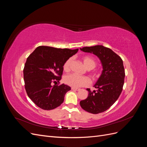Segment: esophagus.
Returning <instances> with one entry per match:
<instances>
[{
	"mask_svg": "<svg viewBox=\"0 0 147 147\" xmlns=\"http://www.w3.org/2000/svg\"><path fill=\"white\" fill-rule=\"evenodd\" d=\"M72 90H74V91H78V90H80V88H73V87H72Z\"/></svg>",
	"mask_w": 147,
	"mask_h": 147,
	"instance_id": "1",
	"label": "esophagus"
}]
</instances>
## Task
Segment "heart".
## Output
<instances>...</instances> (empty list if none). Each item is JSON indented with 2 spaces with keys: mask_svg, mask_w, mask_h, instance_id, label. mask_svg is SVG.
<instances>
[{
  "mask_svg": "<svg viewBox=\"0 0 147 147\" xmlns=\"http://www.w3.org/2000/svg\"><path fill=\"white\" fill-rule=\"evenodd\" d=\"M83 63L88 69H92L94 68L96 65V61L94 58L89 56H85L83 57ZM72 62V58L67 59L63 65V69L67 72L70 69V64ZM93 76H97V72L92 73ZM64 81L65 84L72 86L73 88H78L82 86H85L90 83V80L87 77L80 76L75 74H68L65 76Z\"/></svg>",
  "mask_w": 147,
  "mask_h": 147,
  "instance_id": "heart-1",
  "label": "heart"
}]
</instances>
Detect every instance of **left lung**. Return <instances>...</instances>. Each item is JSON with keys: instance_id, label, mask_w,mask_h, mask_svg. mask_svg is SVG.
I'll return each mask as SVG.
<instances>
[{"instance_id": "1", "label": "left lung", "mask_w": 147, "mask_h": 147, "mask_svg": "<svg viewBox=\"0 0 147 147\" xmlns=\"http://www.w3.org/2000/svg\"><path fill=\"white\" fill-rule=\"evenodd\" d=\"M80 50L98 57L103 70L94 86L97 90L91 91L86 89L88 96L80 104L83 110L91 113L104 112L116 102L122 92L125 77L123 60L111 49L102 45L86 47Z\"/></svg>"}]
</instances>
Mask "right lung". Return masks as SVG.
<instances>
[{
	"mask_svg": "<svg viewBox=\"0 0 147 147\" xmlns=\"http://www.w3.org/2000/svg\"><path fill=\"white\" fill-rule=\"evenodd\" d=\"M78 51L39 46L28 56L23 69L24 86L29 98L38 107L53 110L64 102L70 87L64 84L52 86L51 83L61 80L65 61Z\"/></svg>",
	"mask_w": 147,
	"mask_h": 147,
	"instance_id": "right-lung-1",
	"label": "right lung"
}]
</instances>
